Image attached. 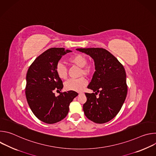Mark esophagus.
<instances>
[{
  "instance_id": "34e87169",
  "label": "esophagus",
  "mask_w": 156,
  "mask_h": 156,
  "mask_svg": "<svg viewBox=\"0 0 156 156\" xmlns=\"http://www.w3.org/2000/svg\"><path fill=\"white\" fill-rule=\"evenodd\" d=\"M81 94H83V93H78V95H79V96L81 95Z\"/></svg>"
}]
</instances>
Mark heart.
Returning a JSON list of instances; mask_svg holds the SVG:
<instances>
[{
  "mask_svg": "<svg viewBox=\"0 0 156 156\" xmlns=\"http://www.w3.org/2000/svg\"><path fill=\"white\" fill-rule=\"evenodd\" d=\"M69 61L79 67L81 68L80 75H90L93 71L91 65H87V57L81 54H75L69 58ZM55 72L57 76L62 80H65L68 76V71L66 66L62 63H58L55 67ZM87 85V80L85 78L81 77L78 79H70L66 81L65 87L66 90L74 91H81Z\"/></svg>",
  "mask_w": 156,
  "mask_h": 156,
  "instance_id": "heart-1",
  "label": "heart"
}]
</instances>
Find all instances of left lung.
Returning <instances> with one entry per match:
<instances>
[{
  "label": "left lung",
  "instance_id": "8db88e82",
  "mask_svg": "<svg viewBox=\"0 0 156 156\" xmlns=\"http://www.w3.org/2000/svg\"><path fill=\"white\" fill-rule=\"evenodd\" d=\"M76 50L94 60L96 70L87 86L95 93H85L87 101L83 107L84 113L94 123H106L117 115L126 99L128 90L125 69L115 57L103 48ZM98 92L99 97L96 98Z\"/></svg>",
  "mask_w": 156,
  "mask_h": 156
}]
</instances>
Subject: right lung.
Listing matches in <instances>:
<instances>
[{"label":"right lung","mask_w":156,"mask_h":156,"mask_svg":"<svg viewBox=\"0 0 156 156\" xmlns=\"http://www.w3.org/2000/svg\"><path fill=\"white\" fill-rule=\"evenodd\" d=\"M72 52L64 48L49 49L38 56L30 65L27 74L25 94L29 106L41 121L52 124L67 115L69 105L78 94L73 91L55 96L54 90L63 88L61 79L55 72L62 57Z\"/></svg>","instance_id":"obj_1"}]
</instances>
